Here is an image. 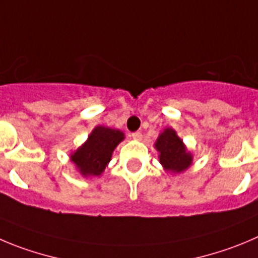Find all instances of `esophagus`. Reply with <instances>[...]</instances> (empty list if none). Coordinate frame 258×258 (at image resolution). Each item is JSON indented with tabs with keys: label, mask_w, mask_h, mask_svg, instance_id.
Listing matches in <instances>:
<instances>
[{
	"label": "esophagus",
	"mask_w": 258,
	"mask_h": 258,
	"mask_svg": "<svg viewBox=\"0 0 258 258\" xmlns=\"http://www.w3.org/2000/svg\"><path fill=\"white\" fill-rule=\"evenodd\" d=\"M131 137L134 139V140L140 141L141 139H143V134H141V132H134V134L131 135Z\"/></svg>",
	"instance_id": "34e87169"
}]
</instances>
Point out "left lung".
I'll use <instances>...</instances> for the list:
<instances>
[{
    "label": "left lung",
    "instance_id": "8db88e82",
    "mask_svg": "<svg viewBox=\"0 0 258 258\" xmlns=\"http://www.w3.org/2000/svg\"><path fill=\"white\" fill-rule=\"evenodd\" d=\"M155 149L159 151V162L168 172L182 173L191 167L192 154L170 127L159 135Z\"/></svg>",
    "mask_w": 258,
    "mask_h": 258
}]
</instances>
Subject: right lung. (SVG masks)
<instances>
[{
  "instance_id": "add662e5",
  "label": "right lung",
  "mask_w": 258,
  "mask_h": 258,
  "mask_svg": "<svg viewBox=\"0 0 258 258\" xmlns=\"http://www.w3.org/2000/svg\"><path fill=\"white\" fill-rule=\"evenodd\" d=\"M123 139L124 134L119 130L96 126L86 143L71 154V162L84 177L100 175L110 162L113 150Z\"/></svg>"
}]
</instances>
